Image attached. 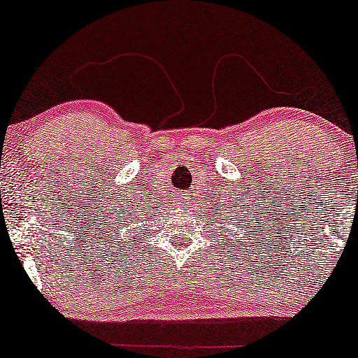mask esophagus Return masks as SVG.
Wrapping results in <instances>:
<instances>
[{
    "mask_svg": "<svg viewBox=\"0 0 358 358\" xmlns=\"http://www.w3.org/2000/svg\"><path fill=\"white\" fill-rule=\"evenodd\" d=\"M178 204H179L180 207H189V206L192 204V202L189 201V197H187V196H184V197H179V199H178Z\"/></svg>",
    "mask_w": 358,
    "mask_h": 358,
    "instance_id": "34e87169",
    "label": "esophagus"
}]
</instances>
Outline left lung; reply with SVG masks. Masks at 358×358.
I'll return each instance as SVG.
<instances>
[{"label":"left lung","instance_id":"obj_1","mask_svg":"<svg viewBox=\"0 0 358 358\" xmlns=\"http://www.w3.org/2000/svg\"><path fill=\"white\" fill-rule=\"evenodd\" d=\"M220 227H222V226H220Z\"/></svg>","mask_w":358,"mask_h":358}]
</instances>
